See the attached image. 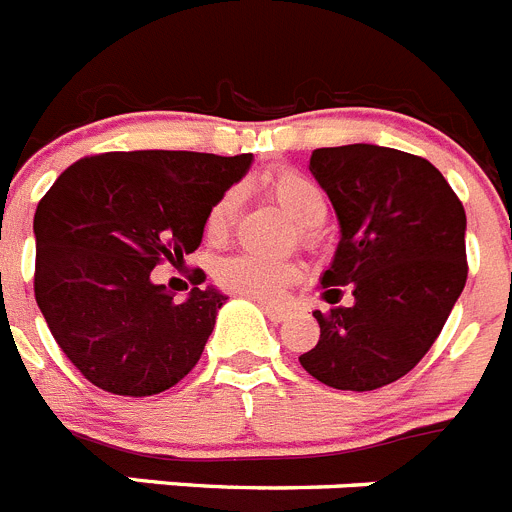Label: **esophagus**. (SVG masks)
<instances>
[{"mask_svg": "<svg viewBox=\"0 0 512 512\" xmlns=\"http://www.w3.org/2000/svg\"><path fill=\"white\" fill-rule=\"evenodd\" d=\"M262 311L268 314L270 322H283L288 317V306H278V304H262Z\"/></svg>", "mask_w": 512, "mask_h": 512, "instance_id": "1", "label": "esophagus"}]
</instances>
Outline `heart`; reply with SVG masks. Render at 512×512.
<instances>
[{
  "instance_id": "heart-1",
  "label": "heart",
  "mask_w": 512,
  "mask_h": 512,
  "mask_svg": "<svg viewBox=\"0 0 512 512\" xmlns=\"http://www.w3.org/2000/svg\"><path fill=\"white\" fill-rule=\"evenodd\" d=\"M262 188L268 190L270 198L299 226L322 224L324 213H327V201H324L317 182L306 177L304 172L291 170V167L273 170L262 177ZM234 213H237V193L229 190L213 203L206 216V237L211 242L226 239L231 224H234ZM216 278L229 291L270 301L278 299L299 278V265L291 260H275V257L234 255L221 262Z\"/></svg>"
}]
</instances>
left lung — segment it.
Returning <instances> with one entry per match:
<instances>
[{"label": "left lung", "instance_id": "1", "mask_svg": "<svg viewBox=\"0 0 512 512\" xmlns=\"http://www.w3.org/2000/svg\"><path fill=\"white\" fill-rule=\"evenodd\" d=\"M309 172L340 224L322 299L319 342L299 363L332 389L373 391L410 373L466 283V213L428 159L376 144L314 149Z\"/></svg>", "mask_w": 512, "mask_h": 512}]
</instances>
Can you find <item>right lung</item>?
Segmentation results:
<instances>
[{
    "instance_id": "right-lung-1",
    "label": "right lung",
    "mask_w": 512,
    "mask_h": 512,
    "mask_svg": "<svg viewBox=\"0 0 512 512\" xmlns=\"http://www.w3.org/2000/svg\"><path fill=\"white\" fill-rule=\"evenodd\" d=\"M252 154L108 151L79 159L35 208V301L87 381L151 397L201 358L219 288L175 293L151 281L162 260L198 250L211 206L247 175Z\"/></svg>"
}]
</instances>
